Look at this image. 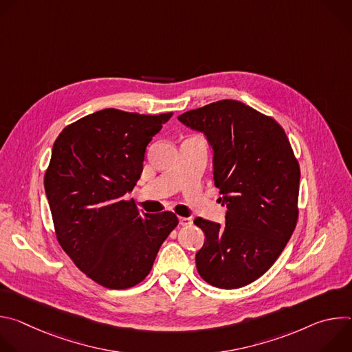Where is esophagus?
<instances>
[{
	"mask_svg": "<svg viewBox=\"0 0 352 352\" xmlns=\"http://www.w3.org/2000/svg\"><path fill=\"white\" fill-rule=\"evenodd\" d=\"M179 224L181 226H190L192 224V219L190 217H179Z\"/></svg>",
	"mask_w": 352,
	"mask_h": 352,
	"instance_id": "34e87169",
	"label": "esophagus"
}]
</instances>
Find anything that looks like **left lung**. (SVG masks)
<instances>
[{
    "instance_id": "8db88e82",
    "label": "left lung",
    "mask_w": 352,
    "mask_h": 352,
    "mask_svg": "<svg viewBox=\"0 0 352 352\" xmlns=\"http://www.w3.org/2000/svg\"><path fill=\"white\" fill-rule=\"evenodd\" d=\"M178 120L204 132L213 148V178L227 206L226 226L196 217L205 243L196 269L206 283L234 289L265 274L298 220L299 164L277 121L236 100H220Z\"/></svg>"
}]
</instances>
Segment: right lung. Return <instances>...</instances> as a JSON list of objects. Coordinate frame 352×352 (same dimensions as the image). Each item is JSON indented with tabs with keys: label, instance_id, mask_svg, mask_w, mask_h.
Here are the masks:
<instances>
[{
	"label": "right lung",
	"instance_id": "1",
	"mask_svg": "<svg viewBox=\"0 0 352 352\" xmlns=\"http://www.w3.org/2000/svg\"><path fill=\"white\" fill-rule=\"evenodd\" d=\"M171 116L104 109L65 126L54 142L44 189L57 239L106 288L144 280L178 224L173 212L142 214L124 200L140 178L146 146Z\"/></svg>",
	"mask_w": 352,
	"mask_h": 352
}]
</instances>
